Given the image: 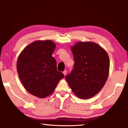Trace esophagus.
Returning a JSON list of instances; mask_svg holds the SVG:
<instances>
[{
    "label": "esophagus",
    "instance_id": "esophagus-1",
    "mask_svg": "<svg viewBox=\"0 0 128 128\" xmlns=\"http://www.w3.org/2000/svg\"><path fill=\"white\" fill-rule=\"evenodd\" d=\"M66 73H67V71L66 70H64V72H63V74H64V75L65 76H66Z\"/></svg>",
    "mask_w": 128,
    "mask_h": 128
}]
</instances>
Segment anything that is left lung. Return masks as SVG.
Here are the masks:
<instances>
[{
    "instance_id": "left-lung-1",
    "label": "left lung",
    "mask_w": 128,
    "mask_h": 128,
    "mask_svg": "<svg viewBox=\"0 0 128 128\" xmlns=\"http://www.w3.org/2000/svg\"><path fill=\"white\" fill-rule=\"evenodd\" d=\"M74 66L66 77L73 92L80 99L92 98L100 92L109 74L108 54L92 42H78L70 47Z\"/></svg>"
}]
</instances>
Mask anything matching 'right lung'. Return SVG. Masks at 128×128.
<instances>
[{
    "mask_svg": "<svg viewBox=\"0 0 128 128\" xmlns=\"http://www.w3.org/2000/svg\"><path fill=\"white\" fill-rule=\"evenodd\" d=\"M55 47L52 40H36L26 47L17 59V73L24 87L40 98L51 95L64 77L57 70L56 60L52 56Z\"/></svg>",
    "mask_w": 128,
    "mask_h": 128,
    "instance_id": "right-lung-1",
    "label": "right lung"
}]
</instances>
